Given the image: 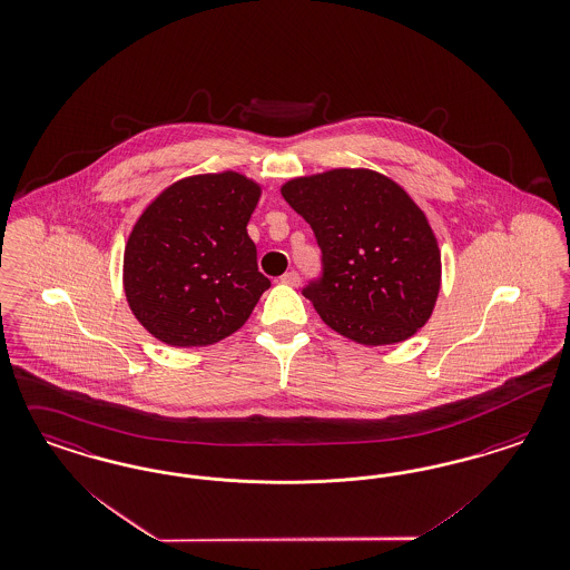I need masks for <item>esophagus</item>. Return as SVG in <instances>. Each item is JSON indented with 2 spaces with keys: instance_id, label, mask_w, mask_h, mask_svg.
<instances>
[{
  "instance_id": "obj_1",
  "label": "esophagus",
  "mask_w": 570,
  "mask_h": 570,
  "mask_svg": "<svg viewBox=\"0 0 570 570\" xmlns=\"http://www.w3.org/2000/svg\"><path fill=\"white\" fill-rule=\"evenodd\" d=\"M281 283L292 285V287H297V285H299V275H297L295 271H289V273H285V275L281 276Z\"/></svg>"
}]
</instances>
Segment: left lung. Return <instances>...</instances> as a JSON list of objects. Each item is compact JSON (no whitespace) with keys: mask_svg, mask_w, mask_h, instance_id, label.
<instances>
[{"mask_svg":"<svg viewBox=\"0 0 570 570\" xmlns=\"http://www.w3.org/2000/svg\"><path fill=\"white\" fill-rule=\"evenodd\" d=\"M281 194L321 247V276L302 289L318 316L365 346L414 336L440 294L442 255L405 190L376 170L334 169L292 179Z\"/></svg>","mask_w":570,"mask_h":570,"instance_id":"8db88e82","label":"left lung"}]
</instances>
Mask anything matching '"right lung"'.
Segmentation results:
<instances>
[{
	"label": "right lung",
	"instance_id": "1",
	"mask_svg": "<svg viewBox=\"0 0 570 570\" xmlns=\"http://www.w3.org/2000/svg\"><path fill=\"white\" fill-rule=\"evenodd\" d=\"M259 194L234 170L194 175L141 213L125 249V294L151 336L207 346L243 327L271 287L247 234Z\"/></svg>",
	"mask_w": 570,
	"mask_h": 570
}]
</instances>
